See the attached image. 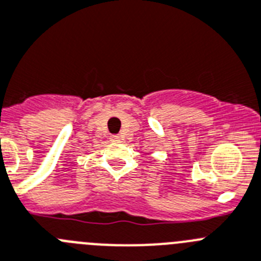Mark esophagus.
Masks as SVG:
<instances>
[{
	"mask_svg": "<svg viewBox=\"0 0 261 261\" xmlns=\"http://www.w3.org/2000/svg\"><path fill=\"white\" fill-rule=\"evenodd\" d=\"M110 139L113 140V142H119V136L118 135H112V136H110Z\"/></svg>",
	"mask_w": 261,
	"mask_h": 261,
	"instance_id": "obj_1",
	"label": "esophagus"
}]
</instances>
